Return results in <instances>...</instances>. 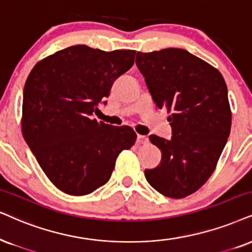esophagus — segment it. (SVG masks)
<instances>
[{"instance_id": "1", "label": "esophagus", "mask_w": 252, "mask_h": 252, "mask_svg": "<svg viewBox=\"0 0 252 252\" xmlns=\"http://www.w3.org/2000/svg\"><path fill=\"white\" fill-rule=\"evenodd\" d=\"M148 137L146 136H142V135H137V143L138 144H146L148 143Z\"/></svg>"}]
</instances>
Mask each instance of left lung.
Here are the masks:
<instances>
[{"instance_id":"obj_1","label":"left lung","mask_w":252,"mask_h":252,"mask_svg":"<svg viewBox=\"0 0 252 252\" xmlns=\"http://www.w3.org/2000/svg\"><path fill=\"white\" fill-rule=\"evenodd\" d=\"M136 65L156 106L171 111V139L149 136L161 160L145 178L163 195L181 199L208 180L228 141L227 85L218 69L183 49L137 52Z\"/></svg>"}]
</instances>
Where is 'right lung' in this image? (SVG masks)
I'll return each instance as SVG.
<instances>
[{
    "label": "right lung",
    "mask_w": 252,
    "mask_h": 252,
    "mask_svg": "<svg viewBox=\"0 0 252 252\" xmlns=\"http://www.w3.org/2000/svg\"><path fill=\"white\" fill-rule=\"evenodd\" d=\"M136 51L74 45L40 60L25 81L22 132L57 189L86 195L110 179L117 156L135 144L130 126L92 119Z\"/></svg>",
    "instance_id": "right-lung-1"
}]
</instances>
